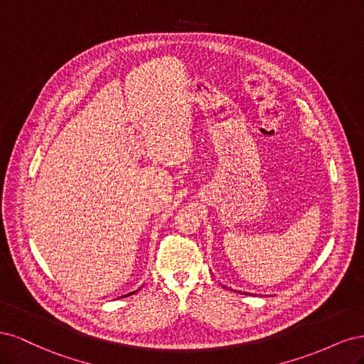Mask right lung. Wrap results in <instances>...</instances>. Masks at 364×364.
Wrapping results in <instances>:
<instances>
[{"label": "right lung", "instance_id": "right-lung-1", "mask_svg": "<svg viewBox=\"0 0 364 364\" xmlns=\"http://www.w3.org/2000/svg\"><path fill=\"white\" fill-rule=\"evenodd\" d=\"M134 293H136V291H132V293H129V294H126V296H130V294H134ZM126 296H123V297H126Z\"/></svg>", "mask_w": 364, "mask_h": 364}]
</instances>
